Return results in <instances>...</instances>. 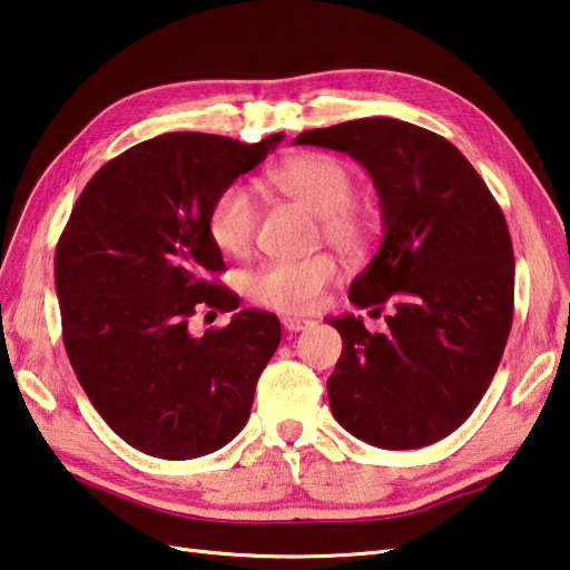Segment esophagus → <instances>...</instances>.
<instances>
[{"label":"esophagus","instance_id":"1","mask_svg":"<svg viewBox=\"0 0 570 570\" xmlns=\"http://www.w3.org/2000/svg\"><path fill=\"white\" fill-rule=\"evenodd\" d=\"M283 326L285 331L289 333H299V331H307L314 326V322H309V318H297V316H285L283 318Z\"/></svg>","mask_w":570,"mask_h":570}]
</instances>
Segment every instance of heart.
<instances>
[{"mask_svg": "<svg viewBox=\"0 0 570 570\" xmlns=\"http://www.w3.org/2000/svg\"><path fill=\"white\" fill-rule=\"evenodd\" d=\"M271 186L322 219L324 239L343 252H360L372 237V219L353 205L355 178L341 159L324 151H302L268 174ZM256 205L244 186L219 193L207 213V232L219 252L244 256L256 237ZM338 263L328 254L297 261H268L246 281L256 304L283 314H307L318 307L326 287L336 283Z\"/></svg>", "mask_w": 570, "mask_h": 570, "instance_id": "obj_1", "label": "heart"}]
</instances>
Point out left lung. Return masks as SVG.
I'll list each match as a JSON object with an SVG mask.
<instances>
[{"label":"left lung","instance_id":"left-lung-1","mask_svg":"<svg viewBox=\"0 0 570 570\" xmlns=\"http://www.w3.org/2000/svg\"><path fill=\"white\" fill-rule=\"evenodd\" d=\"M295 145L351 155L382 207L384 239L351 285L363 318H326L343 338L328 404L351 435L382 450H419L460 428L489 390L512 326L515 258L505 217L474 166L445 137L396 118L307 130Z\"/></svg>","mask_w":570,"mask_h":570}]
</instances>
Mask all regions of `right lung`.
I'll return each mask as SVG.
<instances>
[{"instance_id": "add662e5", "label": "right lung", "mask_w": 570, "mask_h": 570, "mask_svg": "<svg viewBox=\"0 0 570 570\" xmlns=\"http://www.w3.org/2000/svg\"><path fill=\"white\" fill-rule=\"evenodd\" d=\"M283 137L159 135L104 164L69 215L55 252L65 348L94 409L135 450L196 460L248 421L281 322L242 309L196 338L188 318L203 304L239 307L207 281L225 271L207 213Z\"/></svg>"}]
</instances>
